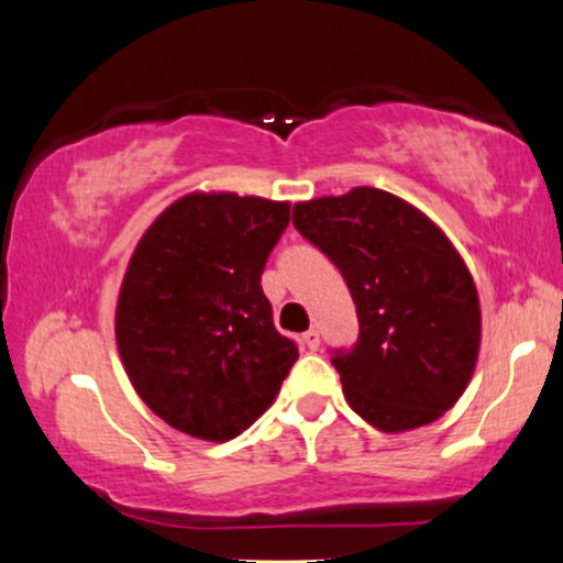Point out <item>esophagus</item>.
<instances>
[{
    "label": "esophagus",
    "mask_w": 563,
    "mask_h": 563,
    "mask_svg": "<svg viewBox=\"0 0 563 563\" xmlns=\"http://www.w3.org/2000/svg\"><path fill=\"white\" fill-rule=\"evenodd\" d=\"M301 343H303V349L317 351L320 349V333H317V330H307V333L301 335Z\"/></svg>",
    "instance_id": "obj_1"
}]
</instances>
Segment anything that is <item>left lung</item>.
I'll return each instance as SVG.
<instances>
[{
  "mask_svg": "<svg viewBox=\"0 0 563 563\" xmlns=\"http://www.w3.org/2000/svg\"><path fill=\"white\" fill-rule=\"evenodd\" d=\"M294 225L354 296L358 341L333 356L351 409L383 432L443 417L472 380L483 333L475 280L449 235L369 186L299 201Z\"/></svg>",
  "mask_w": 563,
  "mask_h": 563,
  "instance_id": "8db88e82",
  "label": "left lung"
}]
</instances>
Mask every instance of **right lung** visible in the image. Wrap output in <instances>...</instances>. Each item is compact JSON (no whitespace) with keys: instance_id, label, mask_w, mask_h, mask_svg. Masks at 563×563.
<instances>
[{"instance_id":"obj_1","label":"right lung","mask_w":563,"mask_h":563,"mask_svg":"<svg viewBox=\"0 0 563 563\" xmlns=\"http://www.w3.org/2000/svg\"><path fill=\"white\" fill-rule=\"evenodd\" d=\"M288 220V201L194 191L141 235L114 338L135 393L170 428L225 443L273 406L299 356L262 290Z\"/></svg>"}]
</instances>
